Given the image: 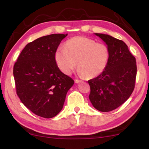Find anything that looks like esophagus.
Returning <instances> with one entry per match:
<instances>
[{"mask_svg": "<svg viewBox=\"0 0 149 149\" xmlns=\"http://www.w3.org/2000/svg\"><path fill=\"white\" fill-rule=\"evenodd\" d=\"M74 81H75V84H79V83H80V82H82L81 80H79V79H75Z\"/></svg>", "mask_w": 149, "mask_h": 149, "instance_id": "34e87169", "label": "esophagus"}]
</instances>
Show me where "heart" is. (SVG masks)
I'll list each match as a JSON object with an SVG mask.
<instances>
[{
    "instance_id": "heart-1",
    "label": "heart",
    "mask_w": 149,
    "mask_h": 149,
    "mask_svg": "<svg viewBox=\"0 0 149 149\" xmlns=\"http://www.w3.org/2000/svg\"><path fill=\"white\" fill-rule=\"evenodd\" d=\"M109 58L107 45L81 36L69 39L64 48H58L54 54L58 67L65 74H71L77 63L78 74L89 78L101 74L107 67Z\"/></svg>"
}]
</instances>
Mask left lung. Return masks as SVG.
<instances>
[{
    "label": "left lung",
    "instance_id": "left-lung-1",
    "mask_svg": "<svg viewBox=\"0 0 149 149\" xmlns=\"http://www.w3.org/2000/svg\"><path fill=\"white\" fill-rule=\"evenodd\" d=\"M109 49L107 67L99 76L88 81L91 104L100 112H107L123 104L135 87L137 65L135 58L124 42L109 35L95 33Z\"/></svg>",
    "mask_w": 149,
    "mask_h": 149
}]
</instances>
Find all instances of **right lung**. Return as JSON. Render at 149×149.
I'll return each mask as SVG.
<instances>
[{
	"instance_id": "1",
	"label": "right lung",
	"mask_w": 149,
	"mask_h": 149,
	"mask_svg": "<svg viewBox=\"0 0 149 149\" xmlns=\"http://www.w3.org/2000/svg\"><path fill=\"white\" fill-rule=\"evenodd\" d=\"M68 34H52L27 44L14 65L16 93L39 116L51 118L62 110L74 81L60 71L54 54Z\"/></svg>"
}]
</instances>
